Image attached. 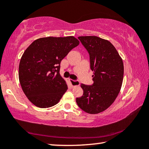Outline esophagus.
Returning <instances> with one entry per match:
<instances>
[{"label":"esophagus","instance_id":"obj_1","mask_svg":"<svg viewBox=\"0 0 149 149\" xmlns=\"http://www.w3.org/2000/svg\"><path fill=\"white\" fill-rule=\"evenodd\" d=\"M69 82H70L71 86L72 87L79 86V85H80V82H79V81H74L72 80V79H69Z\"/></svg>","mask_w":149,"mask_h":149}]
</instances>
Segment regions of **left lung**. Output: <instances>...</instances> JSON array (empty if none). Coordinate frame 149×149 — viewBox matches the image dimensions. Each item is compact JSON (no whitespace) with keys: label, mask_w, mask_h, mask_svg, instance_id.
I'll use <instances>...</instances> for the list:
<instances>
[{"label":"left lung","mask_w":149,"mask_h":149,"mask_svg":"<svg viewBox=\"0 0 149 149\" xmlns=\"http://www.w3.org/2000/svg\"><path fill=\"white\" fill-rule=\"evenodd\" d=\"M78 38L89 54L93 83L81 85L83 94L76 102L86 113L97 114L107 109L119 94L123 78V60L109 40L95 36Z\"/></svg>","instance_id":"left-lung-1"}]
</instances>
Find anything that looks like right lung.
<instances>
[{
    "mask_svg": "<svg viewBox=\"0 0 149 149\" xmlns=\"http://www.w3.org/2000/svg\"><path fill=\"white\" fill-rule=\"evenodd\" d=\"M79 41L74 36L36 39L26 49L19 65L20 85L28 99L39 108L56 105L68 89L60 74V63Z\"/></svg>",
    "mask_w": 149,
    "mask_h": 149,
    "instance_id": "add662e5",
    "label": "right lung"
}]
</instances>
